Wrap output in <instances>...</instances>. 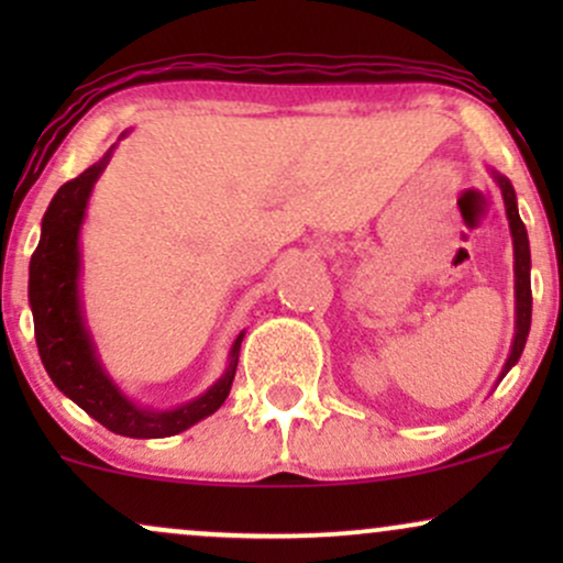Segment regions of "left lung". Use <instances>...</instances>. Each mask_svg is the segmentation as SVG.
<instances>
[{
	"instance_id": "8db88e82",
	"label": "left lung",
	"mask_w": 563,
	"mask_h": 563,
	"mask_svg": "<svg viewBox=\"0 0 563 563\" xmlns=\"http://www.w3.org/2000/svg\"><path fill=\"white\" fill-rule=\"evenodd\" d=\"M497 183H500L503 200H506V214L510 222V235H514V254H516V335L514 346H510V357L506 367H503V376L516 365V360L521 357L529 335V322H532V286H529V241H527V228L521 222L519 209H516V192L514 185L506 177L497 174ZM500 376V378H503Z\"/></svg>"
}]
</instances>
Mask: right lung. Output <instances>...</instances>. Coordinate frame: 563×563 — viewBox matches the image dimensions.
<instances>
[{"mask_svg": "<svg viewBox=\"0 0 563 563\" xmlns=\"http://www.w3.org/2000/svg\"><path fill=\"white\" fill-rule=\"evenodd\" d=\"M108 158L111 153H106L79 177L68 179L55 192L53 203L42 219V241H38L29 267V301L31 312H34L38 357L57 389L68 394L84 412H89L97 423H102L113 434L134 439L172 437L190 429L200 418L211 416L228 399L243 333L232 344L228 373L209 391L177 410H142L121 397V391L108 380L95 357L92 341L84 331L79 286H76L84 209H87L92 185L108 166Z\"/></svg>", "mask_w": 563, "mask_h": 563, "instance_id": "1", "label": "right lung"}]
</instances>
